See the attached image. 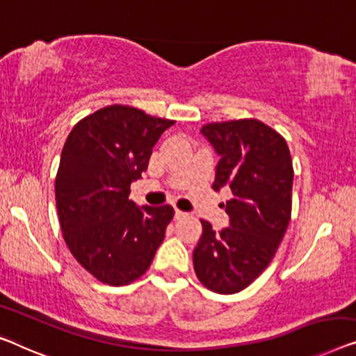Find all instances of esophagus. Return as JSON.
Instances as JSON below:
<instances>
[{
    "instance_id": "obj_1",
    "label": "esophagus",
    "mask_w": 356,
    "mask_h": 356,
    "mask_svg": "<svg viewBox=\"0 0 356 356\" xmlns=\"http://www.w3.org/2000/svg\"><path fill=\"white\" fill-rule=\"evenodd\" d=\"M186 216H188V213L186 212H181V210H175V218H177V220H181V218H186Z\"/></svg>"
}]
</instances>
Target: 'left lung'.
<instances>
[{
    "mask_svg": "<svg viewBox=\"0 0 356 356\" xmlns=\"http://www.w3.org/2000/svg\"><path fill=\"white\" fill-rule=\"evenodd\" d=\"M204 138L220 156L213 189L229 188V226L202 223L193 252L199 281L216 293L245 289L270 265L292 210L293 168L284 138L255 118L207 123Z\"/></svg>",
    "mask_w": 356,
    "mask_h": 356,
    "instance_id": "8db88e82",
    "label": "left lung"
}]
</instances>
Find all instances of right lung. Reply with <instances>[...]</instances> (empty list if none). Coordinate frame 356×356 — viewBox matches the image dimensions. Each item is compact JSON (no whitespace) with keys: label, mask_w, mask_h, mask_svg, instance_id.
Listing matches in <instances>:
<instances>
[{"label":"right lung","mask_w":356,"mask_h":356,"mask_svg":"<svg viewBox=\"0 0 356 356\" xmlns=\"http://www.w3.org/2000/svg\"><path fill=\"white\" fill-rule=\"evenodd\" d=\"M173 123L114 104L80 120L64 144L56 177L60 229L75 260L104 284L141 277L165 238L173 207H136L130 184Z\"/></svg>","instance_id":"obj_1"}]
</instances>
